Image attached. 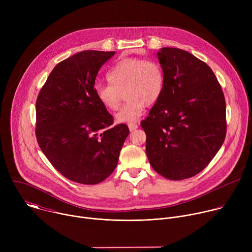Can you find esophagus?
Returning a JSON list of instances; mask_svg holds the SVG:
<instances>
[{
  "label": "esophagus",
  "instance_id": "1",
  "mask_svg": "<svg viewBox=\"0 0 252 252\" xmlns=\"http://www.w3.org/2000/svg\"><path fill=\"white\" fill-rule=\"evenodd\" d=\"M138 127V125L135 124V123H131V124H128V128L130 131H133L134 129H136Z\"/></svg>",
  "mask_w": 252,
  "mask_h": 252
}]
</instances>
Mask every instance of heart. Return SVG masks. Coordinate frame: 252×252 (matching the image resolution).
<instances>
[{
  "label": "heart",
  "instance_id": "1",
  "mask_svg": "<svg viewBox=\"0 0 252 252\" xmlns=\"http://www.w3.org/2000/svg\"><path fill=\"white\" fill-rule=\"evenodd\" d=\"M110 84H96L94 94L99 103L109 111H117L125 93L126 103L117 114L118 123L137 121L145 107L155 104L161 95L164 76L159 63L153 60L126 58L107 73Z\"/></svg>",
  "mask_w": 252,
  "mask_h": 252
}]
</instances>
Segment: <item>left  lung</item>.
<instances>
[{
	"instance_id": "left-lung-1",
	"label": "left lung",
	"mask_w": 252,
	"mask_h": 252,
	"mask_svg": "<svg viewBox=\"0 0 252 252\" xmlns=\"http://www.w3.org/2000/svg\"><path fill=\"white\" fill-rule=\"evenodd\" d=\"M164 85L149 117L140 123L153 168L167 179L199 173L220 151L226 134L225 98L212 69L190 53H158Z\"/></svg>"
}]
</instances>
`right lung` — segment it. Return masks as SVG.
Segmentation results:
<instances>
[{
	"instance_id": "add662e5",
	"label": "right lung",
	"mask_w": 252,
	"mask_h": 252,
	"mask_svg": "<svg viewBox=\"0 0 252 252\" xmlns=\"http://www.w3.org/2000/svg\"><path fill=\"white\" fill-rule=\"evenodd\" d=\"M116 52L84 51L59 63L35 101V136L53 166L71 182L96 185L117 167L129 129L97 100L94 82Z\"/></svg>"
}]
</instances>
